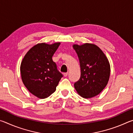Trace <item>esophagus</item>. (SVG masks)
<instances>
[{"instance_id": "esophagus-1", "label": "esophagus", "mask_w": 133, "mask_h": 133, "mask_svg": "<svg viewBox=\"0 0 133 133\" xmlns=\"http://www.w3.org/2000/svg\"><path fill=\"white\" fill-rule=\"evenodd\" d=\"M63 75H64V77H67V75H68V73H64L63 74Z\"/></svg>"}]
</instances>
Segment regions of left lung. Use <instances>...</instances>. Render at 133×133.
Listing matches in <instances>:
<instances>
[{"instance_id":"1","label":"left lung","mask_w":133,"mask_h":133,"mask_svg":"<svg viewBox=\"0 0 133 133\" xmlns=\"http://www.w3.org/2000/svg\"><path fill=\"white\" fill-rule=\"evenodd\" d=\"M79 59L81 76L75 83L78 94L85 98L98 95L106 86L110 75L108 58L97 46L91 43L73 44Z\"/></svg>"}]
</instances>
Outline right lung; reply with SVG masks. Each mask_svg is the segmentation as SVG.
<instances>
[{
  "mask_svg": "<svg viewBox=\"0 0 133 133\" xmlns=\"http://www.w3.org/2000/svg\"><path fill=\"white\" fill-rule=\"evenodd\" d=\"M60 43H45L32 47L21 65L22 80L27 89L39 98H45L56 91L63 75L52 60Z\"/></svg>",
  "mask_w": 133,
  "mask_h": 133,
  "instance_id": "obj_1",
  "label": "right lung"
}]
</instances>
